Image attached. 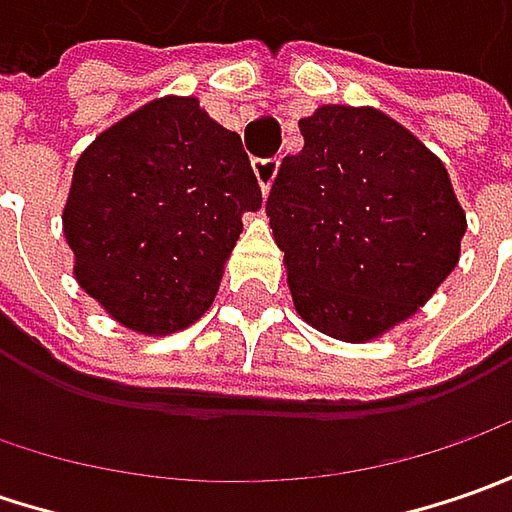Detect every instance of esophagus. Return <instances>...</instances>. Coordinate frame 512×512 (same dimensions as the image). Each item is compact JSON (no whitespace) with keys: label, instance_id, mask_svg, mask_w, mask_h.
Here are the masks:
<instances>
[{"label":"esophagus","instance_id":"obj_1","mask_svg":"<svg viewBox=\"0 0 512 512\" xmlns=\"http://www.w3.org/2000/svg\"><path fill=\"white\" fill-rule=\"evenodd\" d=\"M253 173H256V182L262 185V193H267L279 173V159H253Z\"/></svg>","mask_w":512,"mask_h":512}]
</instances>
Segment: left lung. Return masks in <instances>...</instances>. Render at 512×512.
Returning <instances> with one entry per match:
<instances>
[{
    "mask_svg": "<svg viewBox=\"0 0 512 512\" xmlns=\"http://www.w3.org/2000/svg\"><path fill=\"white\" fill-rule=\"evenodd\" d=\"M267 196L299 316L364 342L413 316L459 262L464 210L444 165L373 108L325 105L299 122Z\"/></svg>",
    "mask_w": 512,
    "mask_h": 512,
    "instance_id": "left-lung-1",
    "label": "left lung"
}]
</instances>
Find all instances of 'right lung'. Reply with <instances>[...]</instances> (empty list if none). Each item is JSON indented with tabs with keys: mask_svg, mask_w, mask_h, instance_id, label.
I'll return each instance as SVG.
<instances>
[{
	"mask_svg": "<svg viewBox=\"0 0 512 512\" xmlns=\"http://www.w3.org/2000/svg\"><path fill=\"white\" fill-rule=\"evenodd\" d=\"M259 205L242 136L168 96L96 136L62 219L79 285L125 327L173 333L210 307Z\"/></svg>",
	"mask_w": 512,
	"mask_h": 512,
	"instance_id": "right-lung-1",
	"label": "right lung"
}]
</instances>
